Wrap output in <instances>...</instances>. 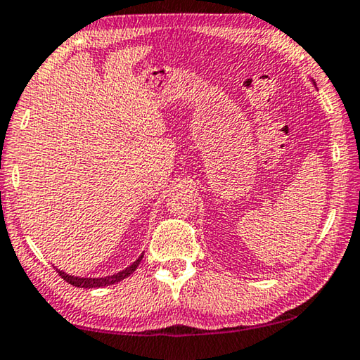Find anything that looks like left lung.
<instances>
[{
    "label": "left lung",
    "instance_id": "8db88e82",
    "mask_svg": "<svg viewBox=\"0 0 360 360\" xmlns=\"http://www.w3.org/2000/svg\"><path fill=\"white\" fill-rule=\"evenodd\" d=\"M314 84H315V82H314Z\"/></svg>",
    "mask_w": 360,
    "mask_h": 360
}]
</instances>
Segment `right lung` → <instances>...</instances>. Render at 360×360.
<instances>
[{
    "label": "right lung",
    "mask_w": 360,
    "mask_h": 360,
    "mask_svg": "<svg viewBox=\"0 0 360 360\" xmlns=\"http://www.w3.org/2000/svg\"><path fill=\"white\" fill-rule=\"evenodd\" d=\"M141 255L139 259L134 262L132 265H129L126 270H122L120 273H116V275H111V276H105V278H79V276H72V275H68V273H64L63 270H58V268H55V270L58 271V275H60L64 281H68L69 284H72V286L76 288H103V286H110V284H115V283H120L124 280V278L131 276L134 271H136V268L139 266V264H141L142 260Z\"/></svg>",
    "instance_id": "1"
}]
</instances>
